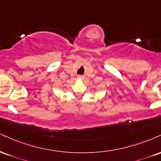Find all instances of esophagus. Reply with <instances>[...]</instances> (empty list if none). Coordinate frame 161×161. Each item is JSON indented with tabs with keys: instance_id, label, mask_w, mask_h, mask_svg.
I'll return each instance as SVG.
<instances>
[{
	"instance_id": "obj_1",
	"label": "esophagus",
	"mask_w": 161,
	"mask_h": 161,
	"mask_svg": "<svg viewBox=\"0 0 161 161\" xmlns=\"http://www.w3.org/2000/svg\"><path fill=\"white\" fill-rule=\"evenodd\" d=\"M77 78H78V79H83V78H84V77H83L82 75H78V76H77Z\"/></svg>"
}]
</instances>
